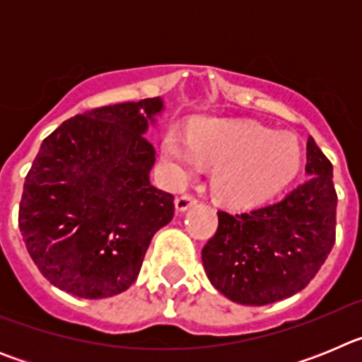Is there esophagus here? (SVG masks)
Segmentation results:
<instances>
[{
  "label": "esophagus",
  "instance_id": "obj_1",
  "mask_svg": "<svg viewBox=\"0 0 362 362\" xmlns=\"http://www.w3.org/2000/svg\"><path fill=\"white\" fill-rule=\"evenodd\" d=\"M196 203H197L196 197L190 196V194H183V196H179L177 199H175V210H177V212H185V210H188Z\"/></svg>",
  "mask_w": 362,
  "mask_h": 362
}]
</instances>
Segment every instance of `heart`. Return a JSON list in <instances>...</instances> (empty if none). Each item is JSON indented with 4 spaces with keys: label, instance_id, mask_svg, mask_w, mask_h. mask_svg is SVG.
I'll use <instances>...</instances> for the list:
<instances>
[{
    "label": "heart",
    "instance_id": "heart-1",
    "mask_svg": "<svg viewBox=\"0 0 362 362\" xmlns=\"http://www.w3.org/2000/svg\"><path fill=\"white\" fill-rule=\"evenodd\" d=\"M163 152L181 175L201 165H216L214 196L233 209H250L276 196L296 177L303 148L293 134L274 132L255 121L203 119L194 124L190 141L168 132Z\"/></svg>",
    "mask_w": 362,
    "mask_h": 362
}]
</instances>
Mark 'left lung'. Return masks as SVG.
Segmentation results:
<instances>
[{"label": "left lung", "instance_id": "obj_1", "mask_svg": "<svg viewBox=\"0 0 362 362\" xmlns=\"http://www.w3.org/2000/svg\"><path fill=\"white\" fill-rule=\"evenodd\" d=\"M305 183L252 212L219 210L216 233L201 257L210 283L239 305L263 306L300 292L335 243L334 166L313 137Z\"/></svg>", "mask_w": 362, "mask_h": 362}]
</instances>
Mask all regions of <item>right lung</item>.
<instances>
[{
  "label": "right lung",
  "mask_w": 362,
  "mask_h": 362,
  "mask_svg": "<svg viewBox=\"0 0 362 362\" xmlns=\"http://www.w3.org/2000/svg\"><path fill=\"white\" fill-rule=\"evenodd\" d=\"M159 98L78 114L45 137L25 177L19 230L54 286L85 299L124 292L153 233L174 217V196L150 183L145 137Z\"/></svg>",
  "instance_id": "right-lung-1"
}]
</instances>
